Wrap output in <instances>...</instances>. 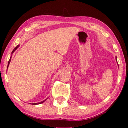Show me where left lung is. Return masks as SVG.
Returning <instances> with one entry per match:
<instances>
[{"instance_id":"left-lung-1","label":"left lung","mask_w":128,"mask_h":128,"mask_svg":"<svg viewBox=\"0 0 128 128\" xmlns=\"http://www.w3.org/2000/svg\"><path fill=\"white\" fill-rule=\"evenodd\" d=\"M117 61V60H116Z\"/></svg>"}]
</instances>
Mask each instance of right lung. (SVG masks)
<instances>
[{
  "instance_id": "obj_1",
  "label": "right lung",
  "mask_w": 128,
  "mask_h": 128,
  "mask_svg": "<svg viewBox=\"0 0 128 128\" xmlns=\"http://www.w3.org/2000/svg\"><path fill=\"white\" fill-rule=\"evenodd\" d=\"M19 47V45H18L17 46L15 47V48H14V50H13V51H12V54H13V52H15V50H16L17 48H18V47ZM11 58H12V57H10V60H9V61H8V65H9V64H10V60H11ZM46 99V100H47ZM46 100H44V101H42V102H38V103H34V104H32L33 105H38V104H42V102H44V101H46Z\"/></svg>"
}]
</instances>
